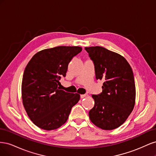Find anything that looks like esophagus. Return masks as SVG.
I'll return each mask as SVG.
<instances>
[{"label":"esophagus","instance_id":"34e87169","mask_svg":"<svg viewBox=\"0 0 156 156\" xmlns=\"http://www.w3.org/2000/svg\"><path fill=\"white\" fill-rule=\"evenodd\" d=\"M87 96V94H81V95L80 96V98H81V99H83Z\"/></svg>","mask_w":156,"mask_h":156}]
</instances>
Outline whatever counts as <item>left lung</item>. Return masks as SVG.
Returning <instances> with one entry per match:
<instances>
[{
  "label": "left lung",
  "mask_w": 156,
  "mask_h": 156,
  "mask_svg": "<svg viewBox=\"0 0 156 156\" xmlns=\"http://www.w3.org/2000/svg\"><path fill=\"white\" fill-rule=\"evenodd\" d=\"M94 65L96 79H103L102 92L92 95L94 106L89 111L92 123L105 130L114 129L133 111L135 84L133 71L123 56L103 47L84 48Z\"/></svg>",
  "instance_id": "obj_1"
}]
</instances>
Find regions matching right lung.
Segmentation results:
<instances>
[{
    "instance_id": "obj_1",
    "label": "right lung",
    "mask_w": 156,
    "mask_h": 156,
    "mask_svg": "<svg viewBox=\"0 0 156 156\" xmlns=\"http://www.w3.org/2000/svg\"><path fill=\"white\" fill-rule=\"evenodd\" d=\"M82 51L80 47L58 46L35 54L23 73L21 92L28 116L36 126L56 129L67 121L72 108L80 99L78 94L61 90L68 64Z\"/></svg>"
}]
</instances>
